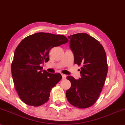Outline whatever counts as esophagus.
<instances>
[{"mask_svg": "<svg viewBox=\"0 0 125 125\" xmlns=\"http://www.w3.org/2000/svg\"><path fill=\"white\" fill-rule=\"evenodd\" d=\"M62 79L63 80H64L66 78V76L65 74H62Z\"/></svg>", "mask_w": 125, "mask_h": 125, "instance_id": "1", "label": "esophagus"}]
</instances>
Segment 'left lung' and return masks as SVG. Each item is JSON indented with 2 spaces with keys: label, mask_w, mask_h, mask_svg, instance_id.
Returning <instances> with one entry per match:
<instances>
[{
  "label": "left lung",
  "mask_w": 125,
  "mask_h": 125,
  "mask_svg": "<svg viewBox=\"0 0 125 125\" xmlns=\"http://www.w3.org/2000/svg\"><path fill=\"white\" fill-rule=\"evenodd\" d=\"M68 38L74 63L82 66V77L76 80L67 76L71 87L66 95L75 107H90L97 101L105 82L108 73L105 51L100 42L86 33H78Z\"/></svg>",
  "instance_id": "obj_1"
}]
</instances>
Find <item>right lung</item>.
Segmentation results:
<instances>
[{
  "mask_svg": "<svg viewBox=\"0 0 125 125\" xmlns=\"http://www.w3.org/2000/svg\"><path fill=\"white\" fill-rule=\"evenodd\" d=\"M67 42L63 35L38 32L25 37L17 46L11 74L19 97L27 105L41 106L49 100L51 89L62 77L43 70L41 64L49 61L51 48Z\"/></svg>",
  "mask_w": 125,
  "mask_h": 125,
  "instance_id": "1",
  "label": "right lung"
}]
</instances>
